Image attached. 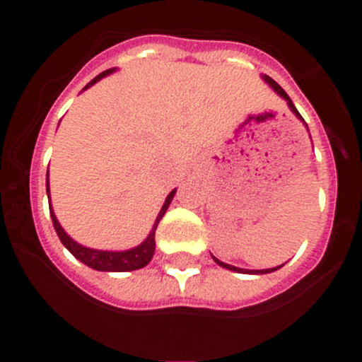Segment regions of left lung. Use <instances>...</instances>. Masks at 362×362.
I'll list each match as a JSON object with an SVG mask.
<instances>
[{
	"mask_svg": "<svg viewBox=\"0 0 362 362\" xmlns=\"http://www.w3.org/2000/svg\"><path fill=\"white\" fill-rule=\"evenodd\" d=\"M262 80H264V82L268 83V86L272 87V89L275 90V93L279 94L280 98H282V100H286V101H287V107L291 108V112H293L294 115L298 117V119L301 120L303 124H305V127H306V129H308V126H306V122H305V120H303V117L299 115V112L296 110V107H294L293 100H291V98L287 96V93H286V90H284L282 87H280L279 83H276L275 80L272 78V76H268V75H262ZM211 257H214V261L217 262L218 266H222V268H226V269H231V272H236V273H247V275H264V273H272V272H276V269H280V268H282V266H284V264H280V266H275V268H268V269H243V268H236V266H231V264H228V262H222V261H218V259L215 257V255H211Z\"/></svg>",
	"mask_w": 362,
	"mask_h": 362,
	"instance_id": "left-lung-1",
	"label": "left lung"
}]
</instances>
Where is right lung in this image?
Returning <instances> with one entry per match:
<instances>
[{
  "mask_svg": "<svg viewBox=\"0 0 362 362\" xmlns=\"http://www.w3.org/2000/svg\"><path fill=\"white\" fill-rule=\"evenodd\" d=\"M113 71H115V68H110V69H107V71L100 73V75L94 76V78L90 80V82L87 83L82 90L93 87L94 83L100 82V80L105 78V76L112 75ZM175 192H177V189H173V191L168 194V198L164 199V204L160 206V210H159L158 217H156V222H154V226H152L151 233H148V236L140 243V245L133 247V249H127V250H98V249H89V247L80 245L78 242H75V240H73L71 236L64 231L63 226L59 224V221H57L56 214H54V210H52V203H50L49 173H47V194H49L50 217H52L54 229H56L61 243H63V245L66 247L69 252H71L73 257H76L80 262H83L86 266H89V268L98 269V272H133V269H140L151 262L152 255H154V250H156V228H158V224H159L160 218H163V215L166 214V210H168V206H170L171 199H173Z\"/></svg>",
  "mask_w": 362,
  "mask_h": 362,
  "instance_id": "obj_1",
  "label": "right lung"
}]
</instances>
